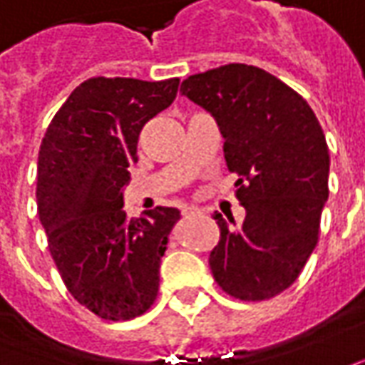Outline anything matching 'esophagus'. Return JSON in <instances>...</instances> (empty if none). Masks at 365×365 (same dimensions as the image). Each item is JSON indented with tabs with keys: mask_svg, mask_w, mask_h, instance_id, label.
<instances>
[{
	"mask_svg": "<svg viewBox=\"0 0 365 365\" xmlns=\"http://www.w3.org/2000/svg\"><path fill=\"white\" fill-rule=\"evenodd\" d=\"M182 214L185 215V217H190V215L200 214V210H197V207H193V205H183V207H182Z\"/></svg>",
	"mask_w": 365,
	"mask_h": 365,
	"instance_id": "obj_1",
	"label": "esophagus"
}]
</instances>
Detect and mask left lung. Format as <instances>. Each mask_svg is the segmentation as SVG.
<instances>
[{"label": "left lung", "instance_id": "obj_1", "mask_svg": "<svg viewBox=\"0 0 365 365\" xmlns=\"http://www.w3.org/2000/svg\"><path fill=\"white\" fill-rule=\"evenodd\" d=\"M180 91L217 121L245 207L242 225L214 215L220 242L210 254L212 274L237 299H269L296 282L318 244L329 193L322 125L299 93L245 63L190 76Z\"/></svg>", "mask_w": 365, "mask_h": 365}]
</instances>
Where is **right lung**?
Returning a JSON list of instances; mask_svg holds the SVG:
<instances>
[{
  "label": "right lung",
  "instance_id": "add662e5",
  "mask_svg": "<svg viewBox=\"0 0 365 365\" xmlns=\"http://www.w3.org/2000/svg\"><path fill=\"white\" fill-rule=\"evenodd\" d=\"M180 79L91 78L71 91L41 140L37 214L68 292L101 319L148 312L160 289L175 207L130 220L123 185L143 125L172 106Z\"/></svg>",
  "mask_w": 365,
  "mask_h": 365
}]
</instances>
